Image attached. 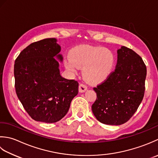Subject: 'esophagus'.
<instances>
[{
    "label": "esophagus",
    "mask_w": 158,
    "mask_h": 158,
    "mask_svg": "<svg viewBox=\"0 0 158 158\" xmlns=\"http://www.w3.org/2000/svg\"><path fill=\"white\" fill-rule=\"evenodd\" d=\"M79 92L80 93H84L87 90V86L84 85V84H80L79 85Z\"/></svg>",
    "instance_id": "34e87169"
}]
</instances>
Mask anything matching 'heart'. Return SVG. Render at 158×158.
I'll list each match as a JSON object with an SVG mask.
<instances>
[{"instance_id": "1", "label": "heart", "mask_w": 158, "mask_h": 158, "mask_svg": "<svg viewBox=\"0 0 158 158\" xmlns=\"http://www.w3.org/2000/svg\"><path fill=\"white\" fill-rule=\"evenodd\" d=\"M114 56L110 50L89 45L73 48L69 57L64 59V66L72 74L82 68L83 76L88 82L99 84L107 79L113 70Z\"/></svg>"}]
</instances>
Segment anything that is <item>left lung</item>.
Returning a JSON list of instances; mask_svg holds the SVG:
<instances>
[{"label": "left lung", "instance_id": "8db88e82", "mask_svg": "<svg viewBox=\"0 0 158 158\" xmlns=\"http://www.w3.org/2000/svg\"><path fill=\"white\" fill-rule=\"evenodd\" d=\"M146 76L142 58L127 47L118 49L115 70L93 89L97 99L91 108L96 118L106 125L126 123L143 101Z\"/></svg>", "mask_w": 158, "mask_h": 158}]
</instances>
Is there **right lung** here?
I'll use <instances>...</instances> for the list:
<instances>
[{
	"instance_id": "add662e5",
	"label": "right lung",
	"mask_w": 158,
	"mask_h": 158,
	"mask_svg": "<svg viewBox=\"0 0 158 158\" xmlns=\"http://www.w3.org/2000/svg\"><path fill=\"white\" fill-rule=\"evenodd\" d=\"M60 52L56 39H44L30 44L15 59L16 94L25 110L37 121H60L78 93V82L60 74Z\"/></svg>"
}]
</instances>
